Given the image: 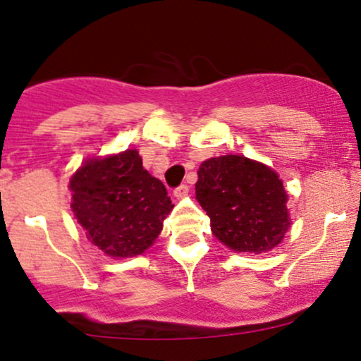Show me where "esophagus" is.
<instances>
[{"label": "esophagus", "instance_id": "esophagus-1", "mask_svg": "<svg viewBox=\"0 0 361 361\" xmlns=\"http://www.w3.org/2000/svg\"><path fill=\"white\" fill-rule=\"evenodd\" d=\"M188 185H180V187H176L174 188V197H176V199H183V197H187L188 195Z\"/></svg>", "mask_w": 361, "mask_h": 361}]
</instances>
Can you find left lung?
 <instances>
[{"mask_svg":"<svg viewBox=\"0 0 361 361\" xmlns=\"http://www.w3.org/2000/svg\"><path fill=\"white\" fill-rule=\"evenodd\" d=\"M197 200L211 217L214 236L236 252H267L290 228L283 181L267 166L243 156L204 161Z\"/></svg>","mask_w":361,"mask_h":361,"instance_id":"left-lung-1","label":"left lung"}]
</instances>
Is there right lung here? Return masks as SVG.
I'll use <instances>...</instances> for the list:
<instances>
[{"label": "right lung", "instance_id": "right-lung-1", "mask_svg": "<svg viewBox=\"0 0 361 361\" xmlns=\"http://www.w3.org/2000/svg\"><path fill=\"white\" fill-rule=\"evenodd\" d=\"M70 190L87 240L109 257L140 255L173 209L164 185L145 171L137 150L87 161L71 176Z\"/></svg>", "mask_w": 361, "mask_h": 361}]
</instances>
